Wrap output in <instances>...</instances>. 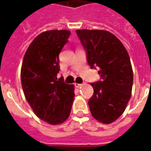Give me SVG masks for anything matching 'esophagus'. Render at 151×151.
I'll list each match as a JSON object with an SVG mask.
<instances>
[{"label":"esophagus","mask_w":151,"mask_h":151,"mask_svg":"<svg viewBox=\"0 0 151 151\" xmlns=\"http://www.w3.org/2000/svg\"><path fill=\"white\" fill-rule=\"evenodd\" d=\"M84 85V84H78V83H76L75 86L78 87V88H80V87H82V86Z\"/></svg>","instance_id":"34e87169"}]
</instances>
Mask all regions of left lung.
<instances>
[{
	"label": "left lung",
	"instance_id": "obj_1",
	"mask_svg": "<svg viewBox=\"0 0 151 151\" xmlns=\"http://www.w3.org/2000/svg\"><path fill=\"white\" fill-rule=\"evenodd\" d=\"M91 68L98 66L101 81L91 83L94 95L88 104L92 116L111 124L123 114L132 94L133 74L130 58L120 40L104 30H77Z\"/></svg>",
	"mask_w": 151,
	"mask_h": 151
}]
</instances>
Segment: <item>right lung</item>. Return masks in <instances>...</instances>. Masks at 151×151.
<instances>
[{
	"instance_id": "obj_1",
	"label": "right lung",
	"mask_w": 151,
	"mask_h": 151,
	"mask_svg": "<svg viewBox=\"0 0 151 151\" xmlns=\"http://www.w3.org/2000/svg\"><path fill=\"white\" fill-rule=\"evenodd\" d=\"M69 35L68 30L42 32L28 47L22 65L25 98L40 119L52 125L68 119L74 99V86L57 79L59 54Z\"/></svg>"
}]
</instances>
